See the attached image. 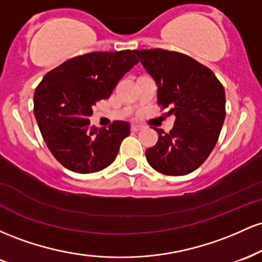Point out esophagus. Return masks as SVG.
Segmentation results:
<instances>
[{"label":"esophagus","instance_id":"obj_1","mask_svg":"<svg viewBox=\"0 0 262 262\" xmlns=\"http://www.w3.org/2000/svg\"><path fill=\"white\" fill-rule=\"evenodd\" d=\"M140 129H141V125L132 124V130H133V132H138V130H140Z\"/></svg>","mask_w":262,"mask_h":262}]
</instances>
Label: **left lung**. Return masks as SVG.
<instances>
[{
  "instance_id": "8db88e82",
  "label": "left lung",
  "mask_w": 262,
  "mask_h": 262,
  "mask_svg": "<svg viewBox=\"0 0 262 262\" xmlns=\"http://www.w3.org/2000/svg\"><path fill=\"white\" fill-rule=\"evenodd\" d=\"M158 85V103L176 119L170 133L155 128L158 143L145 151L149 165L169 176L191 173L217 144L225 118L224 87L191 56L164 49L134 50Z\"/></svg>"
}]
</instances>
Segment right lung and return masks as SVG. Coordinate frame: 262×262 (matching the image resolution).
I'll return each instance as SVG.
<instances>
[{
  "label": "right lung",
  "instance_id": "1",
  "mask_svg": "<svg viewBox=\"0 0 262 262\" xmlns=\"http://www.w3.org/2000/svg\"><path fill=\"white\" fill-rule=\"evenodd\" d=\"M138 62L132 50L89 53L66 60L37 86L33 101L38 127L48 149L68 170L97 172L114 161L130 125L116 121L108 129L90 127L89 117Z\"/></svg>",
  "mask_w": 262,
  "mask_h": 262
}]
</instances>
